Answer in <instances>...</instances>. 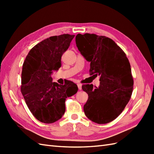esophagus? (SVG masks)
I'll use <instances>...</instances> for the list:
<instances>
[{
	"mask_svg": "<svg viewBox=\"0 0 154 154\" xmlns=\"http://www.w3.org/2000/svg\"><path fill=\"white\" fill-rule=\"evenodd\" d=\"M77 86H78V89H79V90L82 89V85H81V83H78Z\"/></svg>",
	"mask_w": 154,
	"mask_h": 154,
	"instance_id": "34e87169",
	"label": "esophagus"
}]
</instances>
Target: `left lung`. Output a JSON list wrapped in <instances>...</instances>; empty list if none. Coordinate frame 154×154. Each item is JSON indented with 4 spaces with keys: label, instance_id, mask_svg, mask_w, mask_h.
I'll use <instances>...</instances> for the list:
<instances>
[{
    "label": "left lung",
    "instance_id": "8db88e82",
    "mask_svg": "<svg viewBox=\"0 0 154 154\" xmlns=\"http://www.w3.org/2000/svg\"><path fill=\"white\" fill-rule=\"evenodd\" d=\"M75 42L81 54L91 63V75L99 76L100 81L98 87L92 84L82 86L89 96L83 106L85 114L95 123H109L120 115L132 95L134 81L129 61L109 38L78 34Z\"/></svg>",
    "mask_w": 154,
    "mask_h": 154
}]
</instances>
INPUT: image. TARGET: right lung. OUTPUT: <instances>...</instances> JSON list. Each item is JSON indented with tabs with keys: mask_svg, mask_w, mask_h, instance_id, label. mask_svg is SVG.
Masks as SVG:
<instances>
[{
	"mask_svg": "<svg viewBox=\"0 0 154 154\" xmlns=\"http://www.w3.org/2000/svg\"><path fill=\"white\" fill-rule=\"evenodd\" d=\"M74 36L62 34L45 39L31 49L23 63L21 92L29 110L42 122L60 120L65 113L67 97L78 91L71 81L61 85L52 82L51 78L61 67V57Z\"/></svg>",
	"mask_w": 154,
	"mask_h": 154,
	"instance_id": "1",
	"label": "right lung"
}]
</instances>
